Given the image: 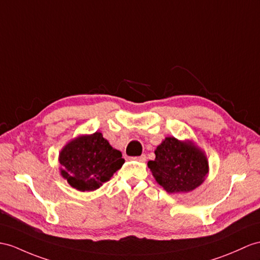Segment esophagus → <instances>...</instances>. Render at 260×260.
Returning <instances> with one entry per match:
<instances>
[{"instance_id":"1","label":"esophagus","mask_w":260,"mask_h":260,"mask_svg":"<svg viewBox=\"0 0 260 260\" xmlns=\"http://www.w3.org/2000/svg\"><path fill=\"white\" fill-rule=\"evenodd\" d=\"M134 159L137 160V161H139V162H145V160H147V156H145V154H142V155H140V156L134 157Z\"/></svg>"}]
</instances>
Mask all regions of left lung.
<instances>
[{"instance_id":"8db88e82","label":"left lung","mask_w":260,"mask_h":260,"mask_svg":"<svg viewBox=\"0 0 260 260\" xmlns=\"http://www.w3.org/2000/svg\"><path fill=\"white\" fill-rule=\"evenodd\" d=\"M155 159L148 162L155 181L168 193H186L204 182L208 174L205 153L192 141L167 137L155 151Z\"/></svg>"}]
</instances>
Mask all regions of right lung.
<instances>
[{
    "instance_id": "right-lung-1",
    "label": "right lung",
    "mask_w": 260,
    "mask_h": 260,
    "mask_svg": "<svg viewBox=\"0 0 260 260\" xmlns=\"http://www.w3.org/2000/svg\"><path fill=\"white\" fill-rule=\"evenodd\" d=\"M58 161L60 175L81 192L99 188L124 163L121 152L113 149L100 132L73 139L61 149Z\"/></svg>"
}]
</instances>
